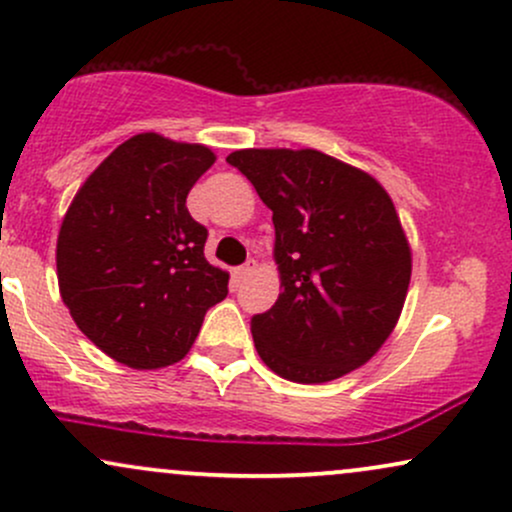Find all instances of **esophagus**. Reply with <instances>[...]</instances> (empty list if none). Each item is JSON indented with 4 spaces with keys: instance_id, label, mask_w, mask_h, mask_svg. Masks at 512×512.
Instances as JSON below:
<instances>
[{
    "instance_id": "obj_1",
    "label": "esophagus",
    "mask_w": 512,
    "mask_h": 512,
    "mask_svg": "<svg viewBox=\"0 0 512 512\" xmlns=\"http://www.w3.org/2000/svg\"><path fill=\"white\" fill-rule=\"evenodd\" d=\"M255 267H257V262H255V260H248L245 264H240V267L236 269L238 279H245V276H250L252 272H255Z\"/></svg>"
}]
</instances>
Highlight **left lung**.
Here are the masks:
<instances>
[{"label":"left lung","mask_w":512,"mask_h":512,"mask_svg":"<svg viewBox=\"0 0 512 512\" xmlns=\"http://www.w3.org/2000/svg\"><path fill=\"white\" fill-rule=\"evenodd\" d=\"M274 221L281 291L250 320L257 354L281 378L315 385L363 366L395 330L411 250L378 180L315 149H243L226 158Z\"/></svg>","instance_id":"left-lung-1"}]
</instances>
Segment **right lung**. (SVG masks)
Segmentation results:
<instances>
[{"label":"right lung","instance_id":"1","mask_svg":"<svg viewBox=\"0 0 512 512\" xmlns=\"http://www.w3.org/2000/svg\"><path fill=\"white\" fill-rule=\"evenodd\" d=\"M216 156L144 132L88 175L64 214L57 279L76 327L117 363L173 366L195 344L228 274L204 257L185 202Z\"/></svg>","mask_w":512,"mask_h":512}]
</instances>
